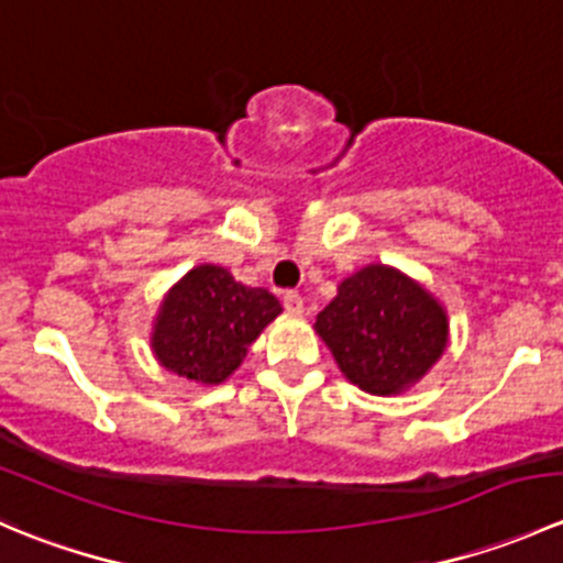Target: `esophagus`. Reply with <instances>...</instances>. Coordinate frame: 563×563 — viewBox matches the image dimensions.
I'll return each mask as SVG.
<instances>
[{
    "mask_svg": "<svg viewBox=\"0 0 563 563\" xmlns=\"http://www.w3.org/2000/svg\"><path fill=\"white\" fill-rule=\"evenodd\" d=\"M283 305H286V310L291 316H299L305 310V299H302V294H299V291L283 294Z\"/></svg>",
    "mask_w": 563,
    "mask_h": 563,
    "instance_id": "obj_1",
    "label": "esophagus"
}]
</instances>
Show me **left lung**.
Returning a JSON list of instances; mask_svg holds the SVG:
<instances>
[{
  "label": "left lung",
  "mask_w": 563,
  "mask_h": 563,
  "mask_svg": "<svg viewBox=\"0 0 563 563\" xmlns=\"http://www.w3.org/2000/svg\"><path fill=\"white\" fill-rule=\"evenodd\" d=\"M446 313L419 283L373 264L340 283L316 318L340 371L371 395L417 384L446 349Z\"/></svg>",
  "instance_id": "1"
}]
</instances>
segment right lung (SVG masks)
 I'll use <instances>...</instances> for the list:
<instances>
[{"instance_id":"obj_1","label":"right lung","mask_w":563,"mask_h":563,"mask_svg":"<svg viewBox=\"0 0 563 563\" xmlns=\"http://www.w3.org/2000/svg\"><path fill=\"white\" fill-rule=\"evenodd\" d=\"M280 310L266 288L242 286L223 266H196L163 302L152 349L176 376L220 384L240 367L247 345Z\"/></svg>"}]
</instances>
